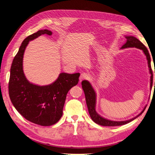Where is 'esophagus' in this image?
Segmentation results:
<instances>
[{
	"mask_svg": "<svg viewBox=\"0 0 155 155\" xmlns=\"http://www.w3.org/2000/svg\"><path fill=\"white\" fill-rule=\"evenodd\" d=\"M89 78V74H88L87 73L84 72L82 73L81 75H80V80H87V78Z\"/></svg>",
	"mask_w": 155,
	"mask_h": 155,
	"instance_id": "34e87169",
	"label": "esophagus"
}]
</instances>
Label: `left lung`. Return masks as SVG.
<instances>
[{
	"instance_id": "left-lung-1",
	"label": "left lung",
	"mask_w": 155,
	"mask_h": 155,
	"mask_svg": "<svg viewBox=\"0 0 155 155\" xmlns=\"http://www.w3.org/2000/svg\"><path fill=\"white\" fill-rule=\"evenodd\" d=\"M127 39L126 43L121 48V49H125L128 48H136L139 49L143 50L144 52V54L146 56L147 60V63H148V66L150 68V72L151 73V84L150 87L151 89L153 85V71L151 67V58L150 56V53L148 52V50L145 47V45L141 42L139 40H138L137 38L132 37V36H127L125 37ZM155 72V71H154ZM82 89L84 91L85 99H86V103L87 107H88V110L89 115L91 116V118L94 121V122L97 124H99L102 126H109V127H113V126H119V125H122L127 124L132 122V120L137 118L139 115L142 114L144 111L145 110L146 106L144 107L143 110L141 111V113L136 117H134L129 120H126V121H121V122H117V121H111L105 119L99 115L98 114L96 113V92L94 91V89L91 84L87 80H83L82 82ZM154 86H155V82H154Z\"/></svg>"
}]
</instances>
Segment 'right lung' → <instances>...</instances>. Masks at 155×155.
I'll return each mask as SVG.
<instances>
[{
  "instance_id": "1",
  "label": "right lung",
  "mask_w": 155,
  "mask_h": 155,
  "mask_svg": "<svg viewBox=\"0 0 155 155\" xmlns=\"http://www.w3.org/2000/svg\"><path fill=\"white\" fill-rule=\"evenodd\" d=\"M51 35L48 30H38L26 37L21 44L11 67L9 94L12 104L30 122L42 126L57 123L63 115L67 93L79 81L80 73H61L51 85L38 86L26 80L23 70V58L29 41L41 35Z\"/></svg>"
}]
</instances>
